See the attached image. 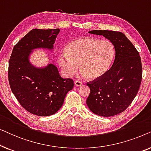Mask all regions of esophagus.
<instances>
[{
  "label": "esophagus",
  "mask_w": 151,
  "mask_h": 151,
  "mask_svg": "<svg viewBox=\"0 0 151 151\" xmlns=\"http://www.w3.org/2000/svg\"><path fill=\"white\" fill-rule=\"evenodd\" d=\"M74 84H75V85L76 86H80L82 84V82H80V81H78V80H76L75 82H74Z\"/></svg>",
  "instance_id": "1"
}]
</instances>
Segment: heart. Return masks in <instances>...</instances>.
<instances>
[{
  "label": "heart",
  "instance_id": "1",
  "mask_svg": "<svg viewBox=\"0 0 151 151\" xmlns=\"http://www.w3.org/2000/svg\"><path fill=\"white\" fill-rule=\"evenodd\" d=\"M112 42L93 37H84L72 41L58 56V63L66 77L77 71L79 65L80 77L98 79L109 71L115 58Z\"/></svg>",
  "mask_w": 151,
  "mask_h": 151
}]
</instances>
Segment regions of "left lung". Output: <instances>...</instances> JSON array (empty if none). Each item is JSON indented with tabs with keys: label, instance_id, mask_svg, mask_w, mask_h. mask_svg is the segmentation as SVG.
<instances>
[{
	"label": "left lung",
	"instance_id": "8db88e82",
	"mask_svg": "<svg viewBox=\"0 0 151 151\" xmlns=\"http://www.w3.org/2000/svg\"><path fill=\"white\" fill-rule=\"evenodd\" d=\"M90 34L103 36L112 42L115 57L112 67L104 76L87 82L91 92L86 100L95 114L111 117L127 109L137 95L142 78L139 52L122 32L93 30Z\"/></svg>",
	"mask_w": 151,
	"mask_h": 151
}]
</instances>
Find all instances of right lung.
I'll use <instances>...</instances> for the list:
<instances>
[{
    "instance_id": "right-lung-1",
    "label": "right lung",
    "mask_w": 151,
    "mask_h": 151,
    "mask_svg": "<svg viewBox=\"0 0 151 151\" xmlns=\"http://www.w3.org/2000/svg\"><path fill=\"white\" fill-rule=\"evenodd\" d=\"M59 32L60 29L31 30L14 47L9 61L8 79L12 93L26 111L38 116L55 114L73 88V80L62 78L53 64L38 68L29 62L33 49H53Z\"/></svg>"
}]
</instances>
